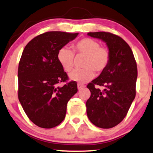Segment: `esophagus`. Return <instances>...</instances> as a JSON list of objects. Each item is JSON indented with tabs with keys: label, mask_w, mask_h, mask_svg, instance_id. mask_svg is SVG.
Listing matches in <instances>:
<instances>
[{
	"label": "esophagus",
	"mask_w": 153,
	"mask_h": 153,
	"mask_svg": "<svg viewBox=\"0 0 153 153\" xmlns=\"http://www.w3.org/2000/svg\"><path fill=\"white\" fill-rule=\"evenodd\" d=\"M77 87H78V89H82V88L84 87V85H83V84H77Z\"/></svg>",
	"instance_id": "1"
}]
</instances>
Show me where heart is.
Listing matches in <instances>:
<instances>
[{
	"label": "heart",
	"mask_w": 153,
	"mask_h": 153,
	"mask_svg": "<svg viewBox=\"0 0 153 153\" xmlns=\"http://www.w3.org/2000/svg\"><path fill=\"white\" fill-rule=\"evenodd\" d=\"M74 51L77 54L85 56L83 69L74 70L69 74V79L75 82L84 83L94 78V71L100 74L109 65L110 52L107 48L100 46L97 41L84 38L73 45ZM74 53L67 47L59 49L57 59L63 69L69 72L74 66Z\"/></svg>",
	"instance_id": "heart-1"
}]
</instances>
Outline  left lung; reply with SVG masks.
<instances>
[{
	"label": "left lung",
	"mask_w": 153,
	"mask_h": 153,
	"mask_svg": "<svg viewBox=\"0 0 153 153\" xmlns=\"http://www.w3.org/2000/svg\"><path fill=\"white\" fill-rule=\"evenodd\" d=\"M87 35L105 41L110 61L100 76L88 84L91 96L86 103L87 114L95 126L112 128L123 121L135 97L137 63L130 46L121 37L104 31Z\"/></svg>",
	"instance_id": "left-lung-1"
}]
</instances>
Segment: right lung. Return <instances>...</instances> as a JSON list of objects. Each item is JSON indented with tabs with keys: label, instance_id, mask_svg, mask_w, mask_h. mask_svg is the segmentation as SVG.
<instances>
[{
	"label": "right lung",
	"instance_id": "1",
	"mask_svg": "<svg viewBox=\"0 0 153 153\" xmlns=\"http://www.w3.org/2000/svg\"><path fill=\"white\" fill-rule=\"evenodd\" d=\"M79 33L48 31L30 41L19 62L18 97L29 120L42 128H52L64 120L66 106L77 92L57 59V53Z\"/></svg>",
	"mask_w": 153,
	"mask_h": 153
}]
</instances>
